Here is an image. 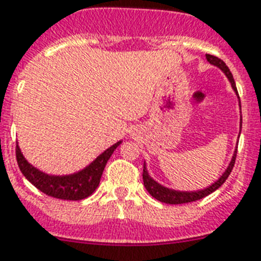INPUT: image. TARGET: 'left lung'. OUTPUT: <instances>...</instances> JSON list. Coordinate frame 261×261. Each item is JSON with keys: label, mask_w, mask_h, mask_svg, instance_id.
<instances>
[{"label": "left lung", "mask_w": 261, "mask_h": 261, "mask_svg": "<svg viewBox=\"0 0 261 261\" xmlns=\"http://www.w3.org/2000/svg\"><path fill=\"white\" fill-rule=\"evenodd\" d=\"M206 60L211 63V64L216 65V67H219L226 76H228V79H229L230 84H232V88L236 91L237 94V88H236V83H234L233 76H232V72L229 71V68L226 67V64L221 59H219L217 56H213V55H206ZM239 95V94H237ZM236 154H237V149L234 151L233 156H232V161H230L229 166L226 167V170L224 171V174L220 177L215 184H212L209 188L204 190H198V192H178V190H171V189H167L165 186L160 185L158 182H155L154 179L151 178L146 170V166L143 165V185L145 188L147 189V192L151 194L155 200L161 201V202H165V204H171V205H177V204H186V202H193V201H197V200H201V198H204V197L209 196L211 193H213L215 190H217L220 186L226 181V178L229 177L230 171L233 169L234 166V162H236Z\"/></svg>", "instance_id": "left-lung-1"}]
</instances>
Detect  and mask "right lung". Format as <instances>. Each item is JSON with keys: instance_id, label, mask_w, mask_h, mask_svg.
<instances>
[{"instance_id": "obj_1", "label": "right lung", "mask_w": 261, "mask_h": 261, "mask_svg": "<svg viewBox=\"0 0 261 261\" xmlns=\"http://www.w3.org/2000/svg\"><path fill=\"white\" fill-rule=\"evenodd\" d=\"M120 143L122 141L112 145L105 152H101L92 164L88 165L86 169H83L79 173L71 175H61V177L60 175H48L37 170L31 164H28V161L21 154L18 145H16V160L25 178L31 184H33L40 192L46 196L60 198V200L79 201L87 198L96 190L107 161L110 160L114 150Z\"/></svg>"}]
</instances>
